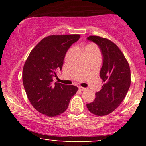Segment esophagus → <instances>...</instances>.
<instances>
[{"label": "esophagus", "mask_w": 146, "mask_h": 146, "mask_svg": "<svg viewBox=\"0 0 146 146\" xmlns=\"http://www.w3.org/2000/svg\"><path fill=\"white\" fill-rule=\"evenodd\" d=\"M78 88H79L80 90H81V91H84L85 90H86V88L82 87V86H78Z\"/></svg>", "instance_id": "esophagus-1"}]
</instances>
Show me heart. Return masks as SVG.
Returning a JSON list of instances; mask_svg holds the SVG:
<instances>
[{
	"mask_svg": "<svg viewBox=\"0 0 146 146\" xmlns=\"http://www.w3.org/2000/svg\"><path fill=\"white\" fill-rule=\"evenodd\" d=\"M90 46H93V45H90Z\"/></svg>",
	"mask_w": 146,
	"mask_h": 146,
	"instance_id": "1",
	"label": "heart"
}]
</instances>
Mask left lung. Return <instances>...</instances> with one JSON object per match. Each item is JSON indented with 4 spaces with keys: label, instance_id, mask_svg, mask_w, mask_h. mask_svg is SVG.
<instances>
[{
    "label": "left lung",
    "instance_id": "8db88e82",
    "mask_svg": "<svg viewBox=\"0 0 146 146\" xmlns=\"http://www.w3.org/2000/svg\"><path fill=\"white\" fill-rule=\"evenodd\" d=\"M87 40L96 44L101 51L100 76L104 84L86 106L91 113L103 116L114 111L125 98L131 84L130 68L121 51L110 40L97 36H90Z\"/></svg>",
    "mask_w": 146,
    "mask_h": 146
}]
</instances>
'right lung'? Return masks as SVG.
<instances>
[{
    "instance_id": "add662e5",
    "label": "right lung",
    "mask_w": 146,
    "mask_h": 146,
    "mask_svg": "<svg viewBox=\"0 0 146 146\" xmlns=\"http://www.w3.org/2000/svg\"><path fill=\"white\" fill-rule=\"evenodd\" d=\"M80 35H52L43 38L30 53L23 70V82L27 97L40 113L49 117L66 110L71 98L78 88L73 85L53 83L61 70L69 48Z\"/></svg>"
}]
</instances>
